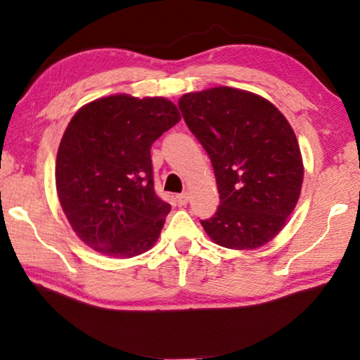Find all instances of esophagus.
Masks as SVG:
<instances>
[{"label":"esophagus","instance_id":"obj_1","mask_svg":"<svg viewBox=\"0 0 360 360\" xmlns=\"http://www.w3.org/2000/svg\"><path fill=\"white\" fill-rule=\"evenodd\" d=\"M188 198H191L188 197V193L184 192V193H179L178 197H176V202H178L179 206H186L188 203Z\"/></svg>","mask_w":360,"mask_h":360}]
</instances>
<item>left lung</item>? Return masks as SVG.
I'll list each match as a JSON object with an SVG mask.
<instances>
[{"label": "left lung", "mask_w": 360, "mask_h": 360, "mask_svg": "<svg viewBox=\"0 0 360 360\" xmlns=\"http://www.w3.org/2000/svg\"><path fill=\"white\" fill-rule=\"evenodd\" d=\"M188 129L211 158L221 205L202 221L216 245L249 251L284 229L303 184V158L283 112L264 96L233 87L184 94Z\"/></svg>", "instance_id": "obj_1"}]
</instances>
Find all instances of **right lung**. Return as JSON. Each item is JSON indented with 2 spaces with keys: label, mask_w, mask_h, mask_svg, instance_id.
<instances>
[{
  "label": "right lung",
  "mask_w": 360,
  "mask_h": 360,
  "mask_svg": "<svg viewBox=\"0 0 360 360\" xmlns=\"http://www.w3.org/2000/svg\"><path fill=\"white\" fill-rule=\"evenodd\" d=\"M181 120L173 101L101 96L72 115L58 146L57 195L94 251L130 259L155 245L172 206L154 192L150 146Z\"/></svg>",
  "instance_id": "add662e5"
}]
</instances>
